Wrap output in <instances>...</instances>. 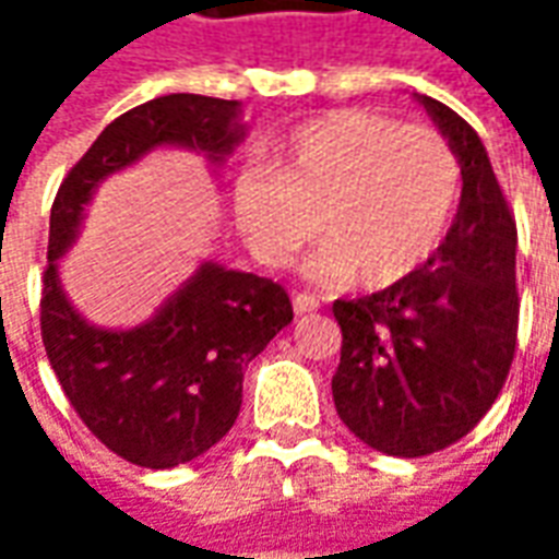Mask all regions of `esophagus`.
I'll return each instance as SVG.
<instances>
[{"mask_svg":"<svg viewBox=\"0 0 559 559\" xmlns=\"http://www.w3.org/2000/svg\"><path fill=\"white\" fill-rule=\"evenodd\" d=\"M292 308H295V313H311L320 308V298L311 295V292H295L292 295Z\"/></svg>","mask_w":559,"mask_h":559,"instance_id":"esophagus-1","label":"esophagus"}]
</instances>
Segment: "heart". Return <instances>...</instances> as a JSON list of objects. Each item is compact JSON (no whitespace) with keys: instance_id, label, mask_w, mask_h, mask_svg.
<instances>
[{"instance_id":"1","label":"heart","mask_w":559,"mask_h":559,"mask_svg":"<svg viewBox=\"0 0 559 559\" xmlns=\"http://www.w3.org/2000/svg\"><path fill=\"white\" fill-rule=\"evenodd\" d=\"M273 174L246 170L233 214L251 251L286 267L323 236L313 280L385 289L417 273L444 242L461 202V162L429 127L364 108L295 127L273 152Z\"/></svg>"}]
</instances>
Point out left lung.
<instances>
[{
    "mask_svg": "<svg viewBox=\"0 0 559 559\" xmlns=\"http://www.w3.org/2000/svg\"><path fill=\"white\" fill-rule=\"evenodd\" d=\"M461 162V204L439 251L389 289L335 301L333 401L357 439L392 457L461 441L501 395L516 352V221L479 133L417 96Z\"/></svg>",
    "mask_w": 559,
    "mask_h": 559,
    "instance_id": "left-lung-1",
    "label": "left lung"
}]
</instances>
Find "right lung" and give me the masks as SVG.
<instances>
[{"label": "right lung", "mask_w": 559, "mask_h": 559, "mask_svg": "<svg viewBox=\"0 0 559 559\" xmlns=\"http://www.w3.org/2000/svg\"><path fill=\"white\" fill-rule=\"evenodd\" d=\"M246 136L239 102L174 93L111 120L71 167L49 217L39 330L64 395L108 451L145 469L195 461L233 429L248 360L292 323V301L273 280L204 261L158 313L133 330L86 323L58 283L96 186L162 145L221 164Z\"/></svg>", "instance_id": "right-lung-1"}]
</instances>
